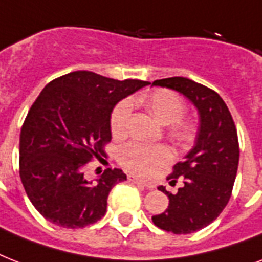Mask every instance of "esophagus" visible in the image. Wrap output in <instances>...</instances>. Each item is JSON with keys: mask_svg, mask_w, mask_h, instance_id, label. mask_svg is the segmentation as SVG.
<instances>
[{"mask_svg": "<svg viewBox=\"0 0 262 262\" xmlns=\"http://www.w3.org/2000/svg\"><path fill=\"white\" fill-rule=\"evenodd\" d=\"M127 179H129L130 182L136 183V185H141V186H145L147 189H154V185H151V183L144 182L143 179L137 178V177H135V175H129V177H127Z\"/></svg>", "mask_w": 262, "mask_h": 262, "instance_id": "esophagus-1", "label": "esophagus"}]
</instances>
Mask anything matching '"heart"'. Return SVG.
Instances as JSON below:
<instances>
[{"mask_svg":"<svg viewBox=\"0 0 262 262\" xmlns=\"http://www.w3.org/2000/svg\"><path fill=\"white\" fill-rule=\"evenodd\" d=\"M136 104L144 107L154 118L167 126L166 135L175 145L186 147L193 141L195 127L193 122L182 119L185 103L178 95L167 90L154 91L140 95ZM130 115L129 103H119L110 119L111 133L115 139H123L127 133V122ZM170 152L163 145H145L132 143L123 147L118 154V162L126 171L140 177H149L168 163Z\"/></svg>","mask_w":262,"mask_h":262,"instance_id":"heart-1","label":"heart"}]
</instances>
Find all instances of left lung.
<instances>
[{
  "instance_id": "obj_1",
  "label": "left lung",
  "mask_w": 262,
  "mask_h": 262,
  "mask_svg": "<svg viewBox=\"0 0 262 262\" xmlns=\"http://www.w3.org/2000/svg\"><path fill=\"white\" fill-rule=\"evenodd\" d=\"M152 85L178 91L195 106L200 126L194 147L167 177L170 183L183 185L172 194L164 186L168 208L152 216L155 226L174 234H191L211 224L231 197L239 162L238 135L231 113L224 100L211 88L186 77L155 80Z\"/></svg>"
}]
</instances>
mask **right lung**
<instances>
[{
    "mask_svg": "<svg viewBox=\"0 0 262 262\" xmlns=\"http://www.w3.org/2000/svg\"><path fill=\"white\" fill-rule=\"evenodd\" d=\"M148 84L77 71L43 88L21 126L18 167L28 199L45 219L83 228L104 216L108 193L126 174L107 168L88 181L84 168L111 141L115 104Z\"/></svg>",
    "mask_w": 262,
    "mask_h": 262,
    "instance_id": "1",
    "label": "right lung"
}]
</instances>
